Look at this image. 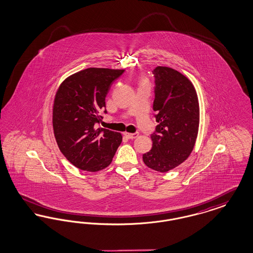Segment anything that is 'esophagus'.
<instances>
[{
  "instance_id": "34e87169",
  "label": "esophagus",
  "mask_w": 253,
  "mask_h": 253,
  "mask_svg": "<svg viewBox=\"0 0 253 253\" xmlns=\"http://www.w3.org/2000/svg\"><path fill=\"white\" fill-rule=\"evenodd\" d=\"M138 132H124V135L127 137V138H129V139H133V138H136L137 136H138Z\"/></svg>"
}]
</instances>
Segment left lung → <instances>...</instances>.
Here are the masks:
<instances>
[{
  "instance_id": "1",
  "label": "left lung",
  "mask_w": 253,
  "mask_h": 253,
  "mask_svg": "<svg viewBox=\"0 0 253 253\" xmlns=\"http://www.w3.org/2000/svg\"><path fill=\"white\" fill-rule=\"evenodd\" d=\"M153 109L158 125L151 134L152 149L143 155L147 167L167 172L193 152L199 128V102L192 82L180 72L157 66Z\"/></svg>"
}]
</instances>
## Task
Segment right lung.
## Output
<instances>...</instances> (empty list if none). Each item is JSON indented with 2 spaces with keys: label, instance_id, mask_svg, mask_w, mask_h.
Instances as JSON below:
<instances>
[{
  "label": "right lung",
  "instance_id": "1",
  "mask_svg": "<svg viewBox=\"0 0 253 253\" xmlns=\"http://www.w3.org/2000/svg\"><path fill=\"white\" fill-rule=\"evenodd\" d=\"M123 69L87 68L66 78L57 90L52 123L60 152L77 168L95 172L111 164L121 132L96 127L111 84ZM106 113V110L104 111Z\"/></svg>",
  "mask_w": 253,
  "mask_h": 253
}]
</instances>
